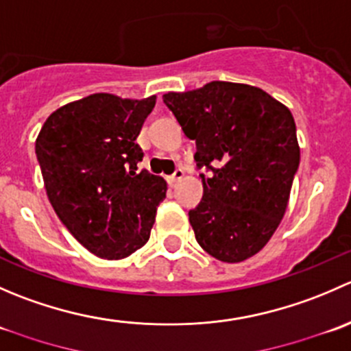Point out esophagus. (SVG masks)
<instances>
[{
    "mask_svg": "<svg viewBox=\"0 0 351 351\" xmlns=\"http://www.w3.org/2000/svg\"><path fill=\"white\" fill-rule=\"evenodd\" d=\"M183 176H185V171H183L182 168L176 169V171L173 173L171 176H168V183H169V185H175V183H178L180 180L183 178Z\"/></svg>",
    "mask_w": 351,
    "mask_h": 351,
    "instance_id": "1",
    "label": "esophagus"
}]
</instances>
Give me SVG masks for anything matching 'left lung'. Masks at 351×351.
<instances>
[{
    "instance_id": "obj_1",
    "label": "left lung",
    "mask_w": 351,
    "mask_h": 351,
    "mask_svg": "<svg viewBox=\"0 0 351 351\" xmlns=\"http://www.w3.org/2000/svg\"><path fill=\"white\" fill-rule=\"evenodd\" d=\"M162 101L195 141L204 197L189 212L198 244L224 263L254 256L284 219L300 147L290 110L261 88L210 81Z\"/></svg>"
}]
</instances>
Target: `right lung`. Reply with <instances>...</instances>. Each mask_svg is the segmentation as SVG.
Returning a JSON list of instances; mask_svg holds the SVG:
<instances>
[{
	"label": "right lung",
	"instance_id": "right-lung-1",
	"mask_svg": "<svg viewBox=\"0 0 351 351\" xmlns=\"http://www.w3.org/2000/svg\"><path fill=\"white\" fill-rule=\"evenodd\" d=\"M156 95L93 93L47 117L35 141L45 192L67 231L90 253L122 260L144 246L166 182L137 171L136 144Z\"/></svg>",
	"mask_w": 351,
	"mask_h": 351
}]
</instances>
